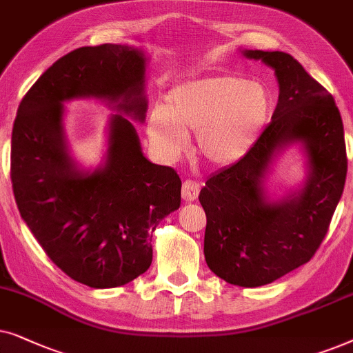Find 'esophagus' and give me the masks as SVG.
Wrapping results in <instances>:
<instances>
[{
	"label": "esophagus",
	"mask_w": 353,
	"mask_h": 353,
	"mask_svg": "<svg viewBox=\"0 0 353 353\" xmlns=\"http://www.w3.org/2000/svg\"><path fill=\"white\" fill-rule=\"evenodd\" d=\"M199 192L200 185L194 181L189 179L182 184V199H184V201H194L199 196Z\"/></svg>",
	"instance_id": "obj_1"
}]
</instances>
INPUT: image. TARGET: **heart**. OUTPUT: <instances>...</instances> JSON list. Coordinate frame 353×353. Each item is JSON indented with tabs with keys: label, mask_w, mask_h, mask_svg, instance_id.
<instances>
[{
	"label": "heart",
	"mask_w": 353,
	"mask_h": 353,
	"mask_svg": "<svg viewBox=\"0 0 353 353\" xmlns=\"http://www.w3.org/2000/svg\"><path fill=\"white\" fill-rule=\"evenodd\" d=\"M271 114V98L260 83L218 75L174 87L166 106H154L147 132L158 154L177 159L196 132V153L213 166L239 161L260 137Z\"/></svg>",
	"instance_id": "obj_1"
}]
</instances>
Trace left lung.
<instances>
[{
	"label": "left lung",
	"mask_w": 353,
	"mask_h": 353,
	"mask_svg": "<svg viewBox=\"0 0 353 353\" xmlns=\"http://www.w3.org/2000/svg\"><path fill=\"white\" fill-rule=\"evenodd\" d=\"M274 70L279 98L271 122L243 158L208 177L200 192L206 213L205 260L216 276L260 288L312 260L344 192V125L334 98L283 51L241 50ZM299 144L303 187L284 197L267 189L272 163Z\"/></svg>",
	"instance_id": "1"
}]
</instances>
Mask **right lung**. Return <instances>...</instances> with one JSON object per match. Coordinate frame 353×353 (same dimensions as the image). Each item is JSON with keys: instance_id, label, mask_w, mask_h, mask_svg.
I'll return each mask as SVG.
<instances>
[{"instance_id": "1", "label": "right lung", "mask_w": 353, "mask_h": 353, "mask_svg": "<svg viewBox=\"0 0 353 353\" xmlns=\"http://www.w3.org/2000/svg\"><path fill=\"white\" fill-rule=\"evenodd\" d=\"M148 56L132 45L70 51L45 70L17 110L11 181L22 219L59 270L93 289L119 288L152 265L159 221L181 206L172 168L148 161L130 119L147 116ZM98 99L118 112L95 170L70 154L63 103Z\"/></svg>"}]
</instances>
